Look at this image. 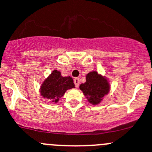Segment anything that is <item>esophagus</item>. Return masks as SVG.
Returning <instances> with one entry per match:
<instances>
[{"label":"esophagus","instance_id":"esophagus-1","mask_svg":"<svg viewBox=\"0 0 152 152\" xmlns=\"http://www.w3.org/2000/svg\"><path fill=\"white\" fill-rule=\"evenodd\" d=\"M73 81H74V83H75V86H76V88H78V87H79V83H80V80H79V78H75Z\"/></svg>","mask_w":152,"mask_h":152}]
</instances>
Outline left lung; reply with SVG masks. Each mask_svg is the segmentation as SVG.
I'll return each mask as SVG.
<instances>
[{
  "label": "left lung",
  "instance_id": "8db88e82",
  "mask_svg": "<svg viewBox=\"0 0 152 152\" xmlns=\"http://www.w3.org/2000/svg\"><path fill=\"white\" fill-rule=\"evenodd\" d=\"M79 88L91 104H98L110 89L107 80L96 71L86 75V82L79 86Z\"/></svg>",
  "mask_w": 152,
  "mask_h": 152
}]
</instances>
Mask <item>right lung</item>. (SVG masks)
<instances>
[{
	"label": "right lung",
	"instance_id": "1",
	"mask_svg": "<svg viewBox=\"0 0 152 152\" xmlns=\"http://www.w3.org/2000/svg\"><path fill=\"white\" fill-rule=\"evenodd\" d=\"M73 88H75L73 79L70 76H62L60 71L54 69L42 83L40 92L44 98L57 103L66 90Z\"/></svg>",
	"mask_w": 152,
	"mask_h": 152
}]
</instances>
